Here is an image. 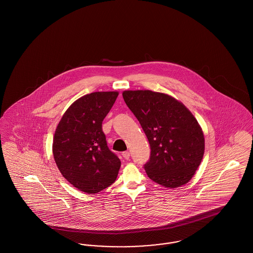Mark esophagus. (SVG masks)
Listing matches in <instances>:
<instances>
[{
  "instance_id": "1",
  "label": "esophagus",
  "mask_w": 253,
  "mask_h": 253,
  "mask_svg": "<svg viewBox=\"0 0 253 253\" xmlns=\"http://www.w3.org/2000/svg\"><path fill=\"white\" fill-rule=\"evenodd\" d=\"M122 157H123V158H125V159H129L130 158V153L129 152H123L122 153Z\"/></svg>"
}]
</instances>
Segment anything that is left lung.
<instances>
[{
	"label": "left lung",
	"instance_id": "1",
	"mask_svg": "<svg viewBox=\"0 0 253 253\" xmlns=\"http://www.w3.org/2000/svg\"><path fill=\"white\" fill-rule=\"evenodd\" d=\"M122 96L150 143V159L144 165L149 178L171 189L188 183L205 151L204 134L193 114L163 93L136 90Z\"/></svg>",
	"mask_w": 253,
	"mask_h": 253
}]
</instances>
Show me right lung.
Here are the masks:
<instances>
[{
    "mask_svg": "<svg viewBox=\"0 0 253 253\" xmlns=\"http://www.w3.org/2000/svg\"><path fill=\"white\" fill-rule=\"evenodd\" d=\"M118 92H95L77 99L62 116L53 139L55 162L63 177L84 193H99L119 174L121 160L109 150L102 121Z\"/></svg>",
    "mask_w": 253,
    "mask_h": 253,
    "instance_id": "right-lung-1",
    "label": "right lung"
}]
</instances>
